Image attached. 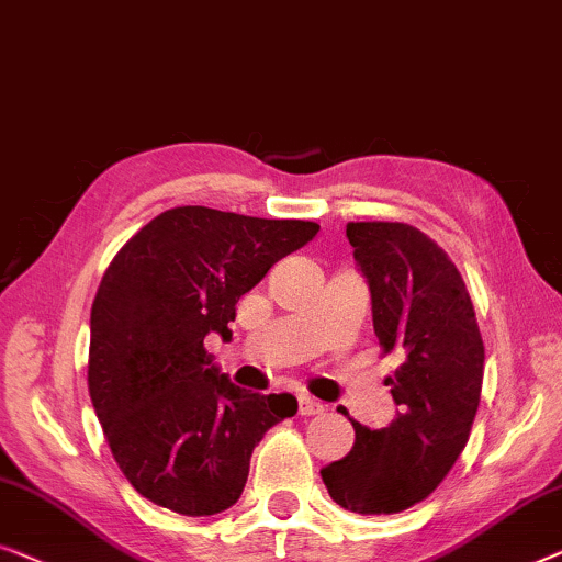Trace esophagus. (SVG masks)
Here are the masks:
<instances>
[{
	"label": "esophagus",
	"mask_w": 562,
	"mask_h": 562,
	"mask_svg": "<svg viewBox=\"0 0 562 562\" xmlns=\"http://www.w3.org/2000/svg\"><path fill=\"white\" fill-rule=\"evenodd\" d=\"M297 413L305 415V417L321 415V413H323V405H321L318 400L307 397V394H300V400H297Z\"/></svg>",
	"instance_id": "obj_1"
}]
</instances>
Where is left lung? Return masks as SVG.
<instances>
[{
	"label": "left lung",
	"mask_w": 562,
	"mask_h": 562,
	"mask_svg": "<svg viewBox=\"0 0 562 562\" xmlns=\"http://www.w3.org/2000/svg\"><path fill=\"white\" fill-rule=\"evenodd\" d=\"M346 236L369 280L382 353L402 357L384 382L400 413L382 430L351 420V453L321 476L344 509L394 515L436 492L469 442L484 341L461 272L428 234L400 221H351Z\"/></svg>",
	"instance_id": "left-lung-1"
}]
</instances>
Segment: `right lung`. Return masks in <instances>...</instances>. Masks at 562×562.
I'll return each mask as SVG.
<instances>
[{
  "label": "right lung",
  "mask_w": 562,
  "mask_h": 562,
  "mask_svg": "<svg viewBox=\"0 0 562 562\" xmlns=\"http://www.w3.org/2000/svg\"><path fill=\"white\" fill-rule=\"evenodd\" d=\"M315 221L178 205L142 226L91 305L89 394L126 481L186 517L236 504L251 450L297 413L292 394L234 386L205 351L244 292L318 234Z\"/></svg>",
  "instance_id": "add662e5"
}]
</instances>
